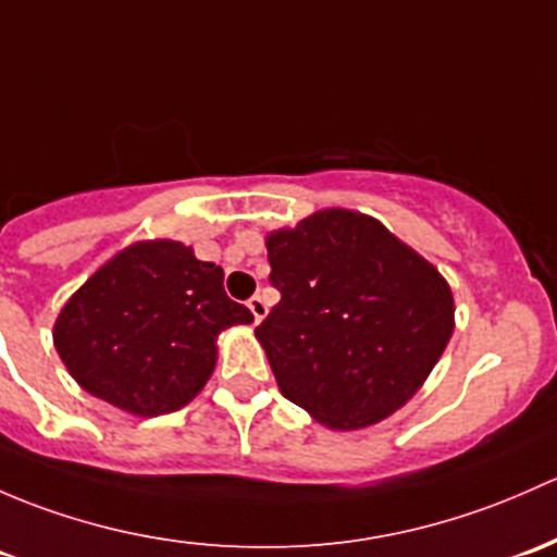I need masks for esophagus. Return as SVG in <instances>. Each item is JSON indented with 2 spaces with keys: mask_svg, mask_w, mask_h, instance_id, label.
Wrapping results in <instances>:
<instances>
[{
  "mask_svg": "<svg viewBox=\"0 0 557 557\" xmlns=\"http://www.w3.org/2000/svg\"><path fill=\"white\" fill-rule=\"evenodd\" d=\"M248 309H250V312H253L256 323H261V320L267 318V301H263L261 294H256V296L248 298Z\"/></svg>",
  "mask_w": 557,
  "mask_h": 557,
  "instance_id": "esophagus-1",
  "label": "esophagus"
}]
</instances>
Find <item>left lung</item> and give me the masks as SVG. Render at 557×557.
Listing matches in <instances>:
<instances>
[{"instance_id":"obj_1","label":"left lung","mask_w":557,"mask_h":557,"mask_svg":"<svg viewBox=\"0 0 557 557\" xmlns=\"http://www.w3.org/2000/svg\"><path fill=\"white\" fill-rule=\"evenodd\" d=\"M280 301L256 327L280 392L331 430L406 406L454 333V296L376 219L320 210L267 237Z\"/></svg>"}]
</instances>
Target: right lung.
Masks as SVG:
<instances>
[{
    "label": "right lung",
    "mask_w": 557,
    "mask_h": 557,
    "mask_svg": "<svg viewBox=\"0 0 557 557\" xmlns=\"http://www.w3.org/2000/svg\"><path fill=\"white\" fill-rule=\"evenodd\" d=\"M253 323L224 290V269L173 239L103 263L55 320V349L82 389L136 417L184 408L215 366L224 327Z\"/></svg>",
    "instance_id": "add662e5"
}]
</instances>
